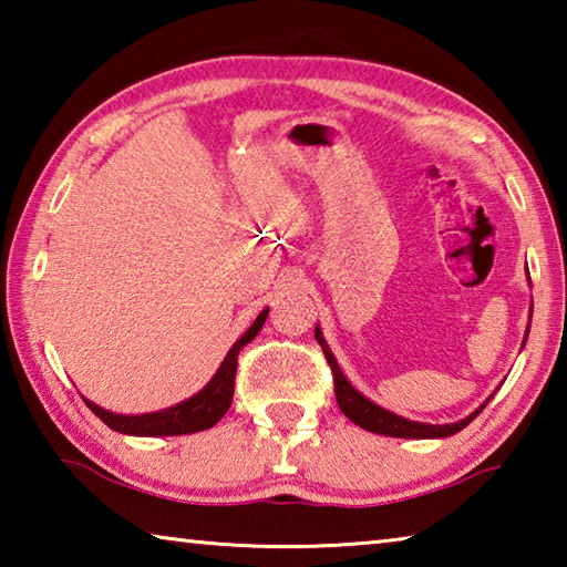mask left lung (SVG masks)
<instances>
[{
	"label": "left lung",
	"mask_w": 567,
	"mask_h": 567,
	"mask_svg": "<svg viewBox=\"0 0 567 567\" xmlns=\"http://www.w3.org/2000/svg\"><path fill=\"white\" fill-rule=\"evenodd\" d=\"M315 338H318L320 348L324 352V358H328V364L332 370V380H334V398H338V405L344 412V417H350L354 425H360L362 430H370V433H378V435H390V437H447V435H455L463 430L467 422H473L480 410H475L473 415L460 420V422H450V425H427V422H412L408 417H400L395 412L390 410H382L375 402H370L364 395H360L358 390H354L348 378L342 375L340 364L334 362L332 352L328 348V342L322 340V332L320 328H315Z\"/></svg>",
	"instance_id": "8db88e82"
}]
</instances>
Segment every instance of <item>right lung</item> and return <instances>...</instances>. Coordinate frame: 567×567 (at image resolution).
Wrapping results in <instances>:
<instances>
[{
  "label": "right lung",
  "instance_id": "1",
  "mask_svg": "<svg viewBox=\"0 0 567 567\" xmlns=\"http://www.w3.org/2000/svg\"><path fill=\"white\" fill-rule=\"evenodd\" d=\"M267 312L270 310H262L257 315L252 328H249L243 338L233 344V350L227 352V358L223 360V364H219L215 378L209 380L197 395L179 402L175 408H167L162 412H147V415H114V412L102 410L90 400L84 402H87V408L104 422V425H110L112 430H117V433H124V435H145V437L187 435V433H199V430L213 427L215 422L225 417L229 405H233L237 354L249 340L257 338V332L262 330Z\"/></svg>",
  "mask_w": 567,
  "mask_h": 567
}]
</instances>
